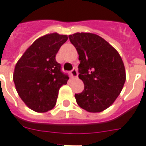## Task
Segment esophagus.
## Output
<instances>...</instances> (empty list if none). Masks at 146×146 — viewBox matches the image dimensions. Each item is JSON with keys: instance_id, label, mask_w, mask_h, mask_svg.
<instances>
[{"instance_id": "1", "label": "esophagus", "mask_w": 146, "mask_h": 146, "mask_svg": "<svg viewBox=\"0 0 146 146\" xmlns=\"http://www.w3.org/2000/svg\"><path fill=\"white\" fill-rule=\"evenodd\" d=\"M78 71H77V70H76L75 68L71 71V75H72L74 78H77V77H78Z\"/></svg>"}]
</instances>
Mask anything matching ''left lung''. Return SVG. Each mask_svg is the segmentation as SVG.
Instances as JSON below:
<instances>
[{"label":"left lung","instance_id":"8db88e82","mask_svg":"<svg viewBox=\"0 0 146 146\" xmlns=\"http://www.w3.org/2000/svg\"><path fill=\"white\" fill-rule=\"evenodd\" d=\"M68 37L79 56L78 78L84 83V90L75 94L76 102L89 112L104 111L114 103L126 81L120 55L95 34L78 32Z\"/></svg>","mask_w":146,"mask_h":146}]
</instances>
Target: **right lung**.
<instances>
[{
    "label": "right lung",
    "instance_id": "add662e5",
    "mask_svg": "<svg viewBox=\"0 0 146 146\" xmlns=\"http://www.w3.org/2000/svg\"><path fill=\"white\" fill-rule=\"evenodd\" d=\"M68 39V35L57 33L40 37L15 64L13 81L16 91L35 111L46 112L54 108L60 88L69 79L56 61V55Z\"/></svg>",
    "mask_w": 146,
    "mask_h": 146
}]
</instances>
